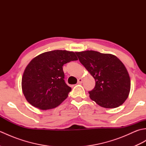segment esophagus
<instances>
[{"label": "esophagus", "instance_id": "1", "mask_svg": "<svg viewBox=\"0 0 146 146\" xmlns=\"http://www.w3.org/2000/svg\"><path fill=\"white\" fill-rule=\"evenodd\" d=\"M82 82H83V79L82 78H79L78 80V83H79V84H81Z\"/></svg>", "mask_w": 146, "mask_h": 146}]
</instances>
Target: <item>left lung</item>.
<instances>
[{
    "label": "left lung",
    "mask_w": 146,
    "mask_h": 146,
    "mask_svg": "<svg viewBox=\"0 0 146 146\" xmlns=\"http://www.w3.org/2000/svg\"><path fill=\"white\" fill-rule=\"evenodd\" d=\"M75 53L95 80V88L88 92L90 98L106 108L122 105L131 90V79L122 62L115 55L95 51Z\"/></svg>",
    "instance_id": "1"
}]
</instances>
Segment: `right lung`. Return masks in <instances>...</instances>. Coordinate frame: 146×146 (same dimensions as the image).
Returning a JSON list of instances; mask_svg holds the SVG:
<instances>
[{
    "mask_svg": "<svg viewBox=\"0 0 146 146\" xmlns=\"http://www.w3.org/2000/svg\"><path fill=\"white\" fill-rule=\"evenodd\" d=\"M78 60L75 53L66 50L43 52L27 64L22 78V90L27 101L41 110L60 105L71 88L65 83L63 66Z\"/></svg>",
    "mask_w": 146,
    "mask_h": 146,
    "instance_id": "1",
    "label": "right lung"
}]
</instances>
